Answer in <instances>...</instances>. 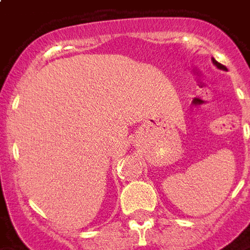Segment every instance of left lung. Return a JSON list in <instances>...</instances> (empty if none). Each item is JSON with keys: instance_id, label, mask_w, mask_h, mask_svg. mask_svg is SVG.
<instances>
[{"instance_id": "1", "label": "left lung", "mask_w": 250, "mask_h": 250, "mask_svg": "<svg viewBox=\"0 0 250 250\" xmlns=\"http://www.w3.org/2000/svg\"><path fill=\"white\" fill-rule=\"evenodd\" d=\"M211 60H213V64H214V65L217 66V68H220V69H224V71H228L225 65H222V64H220V62H215L214 59H211Z\"/></svg>"}]
</instances>
